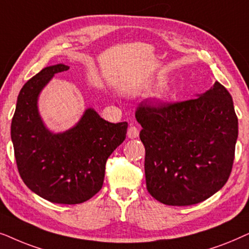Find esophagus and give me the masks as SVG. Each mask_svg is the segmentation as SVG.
Returning a JSON list of instances; mask_svg holds the SVG:
<instances>
[{"label": "esophagus", "instance_id": "1", "mask_svg": "<svg viewBox=\"0 0 249 249\" xmlns=\"http://www.w3.org/2000/svg\"><path fill=\"white\" fill-rule=\"evenodd\" d=\"M139 135V130L133 125H131L130 127L127 128V137L130 139H135Z\"/></svg>", "mask_w": 249, "mask_h": 249}]
</instances>
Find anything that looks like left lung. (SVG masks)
I'll use <instances>...</instances> for the list:
<instances>
[{"instance_id": "obj_1", "label": "left lung", "mask_w": 249, "mask_h": 249, "mask_svg": "<svg viewBox=\"0 0 249 249\" xmlns=\"http://www.w3.org/2000/svg\"><path fill=\"white\" fill-rule=\"evenodd\" d=\"M145 149L147 190L168 206L200 203L227 183L232 171L238 118L227 89L215 82L185 101L149 105L135 111Z\"/></svg>"}]
</instances>
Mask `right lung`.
Masks as SVG:
<instances>
[{"label": "right lung", "instance_id": "obj_1", "mask_svg": "<svg viewBox=\"0 0 249 249\" xmlns=\"http://www.w3.org/2000/svg\"><path fill=\"white\" fill-rule=\"evenodd\" d=\"M68 69L62 64L50 66L22 86L11 139L24 183L51 203L75 205L100 191L107 159L126 138L127 123H109L88 109L71 130L61 134L46 130L37 111L38 93L53 75Z\"/></svg>", "mask_w": 249, "mask_h": 249}]
</instances>
